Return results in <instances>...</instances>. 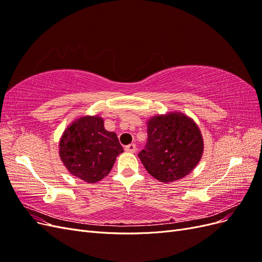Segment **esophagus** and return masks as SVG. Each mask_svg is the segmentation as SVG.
Masks as SVG:
<instances>
[{
    "label": "esophagus",
    "mask_w": 262,
    "mask_h": 262,
    "mask_svg": "<svg viewBox=\"0 0 262 262\" xmlns=\"http://www.w3.org/2000/svg\"><path fill=\"white\" fill-rule=\"evenodd\" d=\"M124 149L126 150V152H130V153H134L137 150V145L134 144V143H131V144H129V145H126L125 147H124Z\"/></svg>",
    "instance_id": "1"
}]
</instances>
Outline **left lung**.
<instances>
[{
	"mask_svg": "<svg viewBox=\"0 0 262 262\" xmlns=\"http://www.w3.org/2000/svg\"><path fill=\"white\" fill-rule=\"evenodd\" d=\"M203 145L201 131L191 118L168 113L147 121V142L139 157L150 176L167 184L194 169Z\"/></svg>",
	"mask_w": 262,
	"mask_h": 262,
	"instance_id": "8db88e82",
	"label": "left lung"
}]
</instances>
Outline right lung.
Here are the masks:
<instances>
[{"mask_svg": "<svg viewBox=\"0 0 262 262\" xmlns=\"http://www.w3.org/2000/svg\"><path fill=\"white\" fill-rule=\"evenodd\" d=\"M59 146L67 169L90 184L106 177L117 156L123 152L117 134L107 131L104 119L98 116L76 119L63 132Z\"/></svg>", "mask_w": 262, "mask_h": 262, "instance_id": "1", "label": "right lung"}]
</instances>
